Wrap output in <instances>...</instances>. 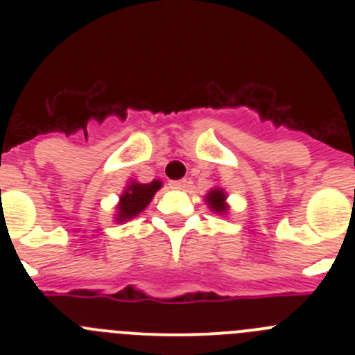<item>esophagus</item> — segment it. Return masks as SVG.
Masks as SVG:
<instances>
[{
    "label": "esophagus",
    "instance_id": "esophagus-1",
    "mask_svg": "<svg viewBox=\"0 0 355 355\" xmlns=\"http://www.w3.org/2000/svg\"><path fill=\"white\" fill-rule=\"evenodd\" d=\"M171 187L175 188V190H184L188 187L187 180H178V181H171Z\"/></svg>",
    "mask_w": 355,
    "mask_h": 355
}]
</instances>
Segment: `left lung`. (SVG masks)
I'll use <instances>...</instances> for the list:
<instances>
[{
  "label": "left lung",
  "instance_id": "1",
  "mask_svg": "<svg viewBox=\"0 0 355 355\" xmlns=\"http://www.w3.org/2000/svg\"><path fill=\"white\" fill-rule=\"evenodd\" d=\"M206 200H208L209 208H211L213 211L222 213V211H225V209H227V206L224 205L225 193L222 192V190H211V192L208 193V197H206Z\"/></svg>",
  "mask_w": 355,
  "mask_h": 355
}]
</instances>
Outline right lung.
Instances as JSON below:
<instances>
[{"label": "right lung", "mask_w": 355, "mask_h": 355, "mask_svg": "<svg viewBox=\"0 0 355 355\" xmlns=\"http://www.w3.org/2000/svg\"><path fill=\"white\" fill-rule=\"evenodd\" d=\"M162 183L159 181H153L149 184H140V183H131L126 188V192L121 196V205H119V222H124L131 216H137L146 206L149 205L153 196L159 190Z\"/></svg>", "instance_id": "obj_1"}]
</instances>
